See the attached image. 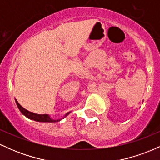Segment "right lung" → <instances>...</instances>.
I'll list each match as a JSON object with an SVG mask.
<instances>
[{
  "label": "right lung",
  "instance_id": "right-lung-1",
  "mask_svg": "<svg viewBox=\"0 0 160 160\" xmlns=\"http://www.w3.org/2000/svg\"><path fill=\"white\" fill-rule=\"evenodd\" d=\"M16 103L17 104V107L19 108V111H21V113L29 119H32V120H34L35 121H38V122H58V121L60 120H52V119L49 117V116L48 114H38V113H32V112L27 111L26 109H25V108L20 105L19 102L16 101ZM70 112H68V113H66L65 117Z\"/></svg>",
  "mask_w": 160,
  "mask_h": 160
}]
</instances>
